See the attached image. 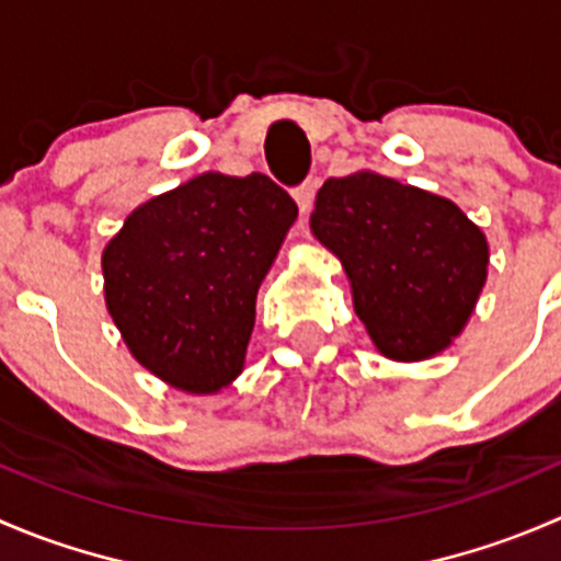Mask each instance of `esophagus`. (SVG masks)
Listing matches in <instances>:
<instances>
[{"label": "esophagus", "mask_w": 561, "mask_h": 561, "mask_svg": "<svg viewBox=\"0 0 561 561\" xmlns=\"http://www.w3.org/2000/svg\"><path fill=\"white\" fill-rule=\"evenodd\" d=\"M293 197H296V203L301 211H309V208H312V201H314V181L307 179L304 184H298L296 190H293Z\"/></svg>", "instance_id": "1"}]
</instances>
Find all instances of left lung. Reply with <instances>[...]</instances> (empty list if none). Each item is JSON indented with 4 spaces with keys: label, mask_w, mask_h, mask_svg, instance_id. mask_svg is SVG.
I'll return each mask as SVG.
<instances>
[{
    "label": "left lung",
    "mask_w": 561,
    "mask_h": 561,
    "mask_svg": "<svg viewBox=\"0 0 561 561\" xmlns=\"http://www.w3.org/2000/svg\"><path fill=\"white\" fill-rule=\"evenodd\" d=\"M312 230L353 285L377 350L421 360L450 344L485 282L489 244L456 203L369 171L328 179Z\"/></svg>",
    "instance_id": "obj_1"
}]
</instances>
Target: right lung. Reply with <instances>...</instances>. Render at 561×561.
I'll list each match as a JSON object with an SVG mask.
<instances>
[{
	"label": "right lung",
	"mask_w": 561,
	"mask_h": 561,
	"mask_svg": "<svg viewBox=\"0 0 561 561\" xmlns=\"http://www.w3.org/2000/svg\"><path fill=\"white\" fill-rule=\"evenodd\" d=\"M296 214L263 173H203L135 208L103 252L107 312L135 358L186 393L236 380L257 287Z\"/></svg>",
	"instance_id": "add662e5"
}]
</instances>
